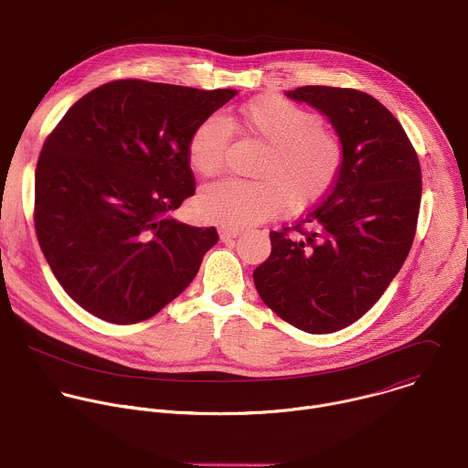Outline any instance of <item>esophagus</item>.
<instances>
[{"label":"esophagus","instance_id":"esophagus-1","mask_svg":"<svg viewBox=\"0 0 468 468\" xmlns=\"http://www.w3.org/2000/svg\"><path fill=\"white\" fill-rule=\"evenodd\" d=\"M218 235H220V240H222V242H229V240L237 239V237L240 235V231H239V229H233V228H220Z\"/></svg>","mask_w":468,"mask_h":468}]
</instances>
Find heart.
Wrapping results in <instances>:
<instances>
[{
	"label": "heart",
	"instance_id": "heart-1",
	"mask_svg": "<svg viewBox=\"0 0 468 468\" xmlns=\"http://www.w3.org/2000/svg\"><path fill=\"white\" fill-rule=\"evenodd\" d=\"M246 133L264 143L271 154L257 170L262 181L224 179L197 196V211L206 220L226 228H248L291 209H307L335 186L345 150L337 135L322 127V118L285 98L262 96L239 109ZM231 122L209 114L186 143L188 166L202 177L217 176L231 144Z\"/></svg>",
	"mask_w": 468,
	"mask_h": 468
}]
</instances>
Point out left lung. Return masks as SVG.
I'll list each match as a JSON object with an SVG mask.
<instances>
[{
  "mask_svg": "<svg viewBox=\"0 0 468 468\" xmlns=\"http://www.w3.org/2000/svg\"><path fill=\"white\" fill-rule=\"evenodd\" d=\"M285 96L327 116L345 163L324 202L292 228L303 237L271 233V257L255 269L253 283L278 316L322 335L359 320L402 269L422 174L404 127L376 98L316 85Z\"/></svg>",
  "mask_w": 468,
  "mask_h": 468,
  "instance_id": "8db88e82",
  "label": "left lung"
}]
</instances>
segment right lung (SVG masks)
I'll list each match as a JSON object with an SVG mask.
<instances>
[{
    "instance_id": "obj_1",
    "label": "right lung",
    "mask_w": 468,
    "mask_h": 468,
    "mask_svg": "<svg viewBox=\"0 0 468 468\" xmlns=\"http://www.w3.org/2000/svg\"><path fill=\"white\" fill-rule=\"evenodd\" d=\"M235 96L111 81L51 131L35 172V228L57 282L85 311L135 324L190 285L218 233L174 218L194 194L186 143Z\"/></svg>"
}]
</instances>
